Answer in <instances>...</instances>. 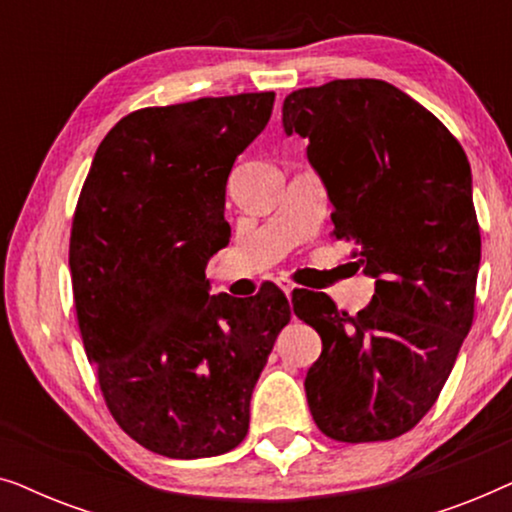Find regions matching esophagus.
<instances>
[{"instance_id":"1","label":"esophagus","mask_w":512,"mask_h":512,"mask_svg":"<svg viewBox=\"0 0 512 512\" xmlns=\"http://www.w3.org/2000/svg\"><path fill=\"white\" fill-rule=\"evenodd\" d=\"M279 286H282V291L286 293V298H291V293L296 291V286H293L289 279H279Z\"/></svg>"}]
</instances>
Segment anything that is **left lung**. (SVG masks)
<instances>
[{"label":"left lung","instance_id":"left-lung-1","mask_svg":"<svg viewBox=\"0 0 512 512\" xmlns=\"http://www.w3.org/2000/svg\"><path fill=\"white\" fill-rule=\"evenodd\" d=\"M282 125L307 142L333 237L375 279L354 317L326 293L293 303L321 338L307 405L328 438L391 440L431 410L471 331L480 268L471 165L450 130L387 81L300 88L284 100Z\"/></svg>","mask_w":512,"mask_h":512}]
</instances>
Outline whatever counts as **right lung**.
<instances>
[{"instance_id":"1","label":"right lung","mask_w":512,"mask_h":512,"mask_svg":"<svg viewBox=\"0 0 512 512\" xmlns=\"http://www.w3.org/2000/svg\"><path fill=\"white\" fill-rule=\"evenodd\" d=\"M275 93L139 109L97 146L76 205L69 270L90 366L132 440L170 459L230 452L289 300L212 296L230 242L226 181L270 121Z\"/></svg>"}]
</instances>
